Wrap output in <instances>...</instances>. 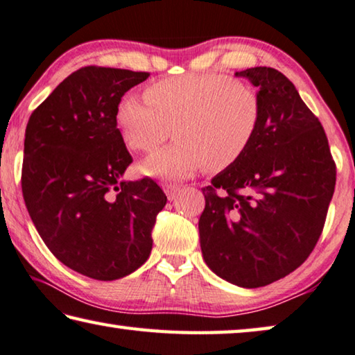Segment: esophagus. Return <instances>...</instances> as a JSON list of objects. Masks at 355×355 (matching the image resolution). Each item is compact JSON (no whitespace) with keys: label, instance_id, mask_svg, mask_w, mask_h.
I'll use <instances>...</instances> for the list:
<instances>
[{"label":"esophagus","instance_id":"1","mask_svg":"<svg viewBox=\"0 0 355 355\" xmlns=\"http://www.w3.org/2000/svg\"><path fill=\"white\" fill-rule=\"evenodd\" d=\"M164 193L168 200H173L180 193V187H175V184H164Z\"/></svg>","mask_w":355,"mask_h":355}]
</instances>
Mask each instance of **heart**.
Wrapping results in <instances>:
<instances>
[{
  "instance_id": "1",
  "label": "heart",
  "mask_w": 355,
  "mask_h": 355,
  "mask_svg": "<svg viewBox=\"0 0 355 355\" xmlns=\"http://www.w3.org/2000/svg\"><path fill=\"white\" fill-rule=\"evenodd\" d=\"M261 99L227 76L188 74L147 88V99L134 94L120 101L116 125L132 148L151 151L172 134L175 142L155 151L142 164L145 175L183 180L205 166L219 172L237 162L261 123Z\"/></svg>"
}]
</instances>
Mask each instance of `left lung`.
Masks as SVG:
<instances>
[{
    "label": "left lung",
    "mask_w": 355,
    "mask_h": 355,
    "mask_svg": "<svg viewBox=\"0 0 355 355\" xmlns=\"http://www.w3.org/2000/svg\"><path fill=\"white\" fill-rule=\"evenodd\" d=\"M235 76L257 87L261 123L240 159L202 189L199 234L211 272L252 289L306 261L322 232L336 167L322 125L288 77L263 66Z\"/></svg>",
    "instance_id": "left-lung-1"
}]
</instances>
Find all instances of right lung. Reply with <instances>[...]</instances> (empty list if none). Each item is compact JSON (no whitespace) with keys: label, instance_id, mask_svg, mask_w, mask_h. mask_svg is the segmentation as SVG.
Returning <instances> with one entry per match:
<instances>
[{"label":"right lung","instance_id":"obj_1","mask_svg":"<svg viewBox=\"0 0 355 355\" xmlns=\"http://www.w3.org/2000/svg\"><path fill=\"white\" fill-rule=\"evenodd\" d=\"M148 76L82 67L26 125L21 191L31 221L60 262L93 279L123 278L147 261L167 202L151 178L121 180L132 157L116 128V107Z\"/></svg>","mask_w":355,"mask_h":355}]
</instances>
